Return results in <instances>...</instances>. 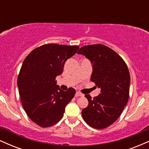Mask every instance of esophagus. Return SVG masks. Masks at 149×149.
Wrapping results in <instances>:
<instances>
[{
	"mask_svg": "<svg viewBox=\"0 0 149 149\" xmlns=\"http://www.w3.org/2000/svg\"><path fill=\"white\" fill-rule=\"evenodd\" d=\"M83 95H84L83 94L80 93V92H76V97H83Z\"/></svg>",
	"mask_w": 149,
	"mask_h": 149,
	"instance_id": "34e87169",
	"label": "esophagus"
}]
</instances>
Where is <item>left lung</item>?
Returning <instances> with one entry per match:
<instances>
[{
	"label": "left lung",
	"mask_w": 149,
	"mask_h": 149,
	"mask_svg": "<svg viewBox=\"0 0 149 149\" xmlns=\"http://www.w3.org/2000/svg\"><path fill=\"white\" fill-rule=\"evenodd\" d=\"M91 61V80L101 89L98 96L85 97L88 106L82 116L90 127L104 129L119 118L129 99L130 76L127 64L112 49L102 44L83 46L78 52Z\"/></svg>",
	"instance_id": "left-lung-1"
}]
</instances>
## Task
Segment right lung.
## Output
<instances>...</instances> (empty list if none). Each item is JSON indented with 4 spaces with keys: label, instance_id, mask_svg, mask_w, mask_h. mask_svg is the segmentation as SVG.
Segmentation results:
<instances>
[{
    "label": "right lung",
    "instance_id": "1",
    "mask_svg": "<svg viewBox=\"0 0 149 149\" xmlns=\"http://www.w3.org/2000/svg\"><path fill=\"white\" fill-rule=\"evenodd\" d=\"M78 49L75 45L45 44L25 58L17 78L19 93L27 116L38 125L47 127L59 122L74 97L75 89L61 90L55 78Z\"/></svg>",
    "mask_w": 149,
    "mask_h": 149
}]
</instances>
